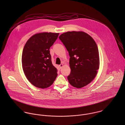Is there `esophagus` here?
<instances>
[{"label": "esophagus", "instance_id": "esophagus-1", "mask_svg": "<svg viewBox=\"0 0 125 125\" xmlns=\"http://www.w3.org/2000/svg\"><path fill=\"white\" fill-rule=\"evenodd\" d=\"M63 66V64H61L60 65H59V67L60 68H62V67Z\"/></svg>", "mask_w": 125, "mask_h": 125}]
</instances>
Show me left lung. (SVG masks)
Instances as JSON below:
<instances>
[{
    "label": "left lung",
    "mask_w": 125,
    "mask_h": 125,
    "mask_svg": "<svg viewBox=\"0 0 125 125\" xmlns=\"http://www.w3.org/2000/svg\"><path fill=\"white\" fill-rule=\"evenodd\" d=\"M70 56L69 83L81 88L91 82L99 68V54L94 39L83 32H67L59 37Z\"/></svg>",
    "instance_id": "left-lung-1"
}]
</instances>
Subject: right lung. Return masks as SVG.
<instances>
[{
	"mask_svg": "<svg viewBox=\"0 0 125 125\" xmlns=\"http://www.w3.org/2000/svg\"><path fill=\"white\" fill-rule=\"evenodd\" d=\"M59 34L41 33L31 36L22 51L21 62L24 73L34 86L45 89L51 86L57 76L52 62L50 49Z\"/></svg>",
	"mask_w": 125,
	"mask_h": 125,
	"instance_id": "add662e5",
	"label": "right lung"
}]
</instances>
